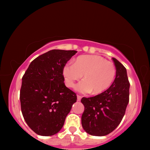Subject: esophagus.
Wrapping results in <instances>:
<instances>
[{
  "instance_id": "1",
  "label": "esophagus",
  "mask_w": 150,
  "mask_h": 150,
  "mask_svg": "<svg viewBox=\"0 0 150 150\" xmlns=\"http://www.w3.org/2000/svg\"><path fill=\"white\" fill-rule=\"evenodd\" d=\"M77 100H78V101H81V98H82V96H79V95H77Z\"/></svg>"
}]
</instances>
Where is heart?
Listing matches in <instances>:
<instances>
[{"mask_svg": "<svg viewBox=\"0 0 150 150\" xmlns=\"http://www.w3.org/2000/svg\"><path fill=\"white\" fill-rule=\"evenodd\" d=\"M66 85L73 87L77 81L83 75L84 80L76 85L75 90L81 93L99 94L108 89L116 75L115 65L98 55H86L77 57L73 64L63 68Z\"/></svg>", "mask_w": 150, "mask_h": 150, "instance_id": "obj_1", "label": "heart"}]
</instances>
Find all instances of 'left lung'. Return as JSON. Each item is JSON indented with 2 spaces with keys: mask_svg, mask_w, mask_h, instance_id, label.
<instances>
[{
  "mask_svg": "<svg viewBox=\"0 0 150 150\" xmlns=\"http://www.w3.org/2000/svg\"><path fill=\"white\" fill-rule=\"evenodd\" d=\"M116 67V77L107 90L93 97H83L85 110L81 124L86 132L95 136H104L115 130L125 114L129 102L130 83L126 69L112 58Z\"/></svg>",
  "mask_w": 150,
  "mask_h": 150,
  "instance_id": "left-lung-1",
  "label": "left lung"
}]
</instances>
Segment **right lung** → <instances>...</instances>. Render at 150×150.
Returning <instances> with one entry per match:
<instances>
[{"label": "right lung", "instance_id": "right-lung-1", "mask_svg": "<svg viewBox=\"0 0 150 150\" xmlns=\"http://www.w3.org/2000/svg\"><path fill=\"white\" fill-rule=\"evenodd\" d=\"M75 50H52L35 58L22 77V115L35 133L53 136L61 130L77 95L65 85L63 68Z\"/></svg>", "mask_w": 150, "mask_h": 150}]
</instances>
